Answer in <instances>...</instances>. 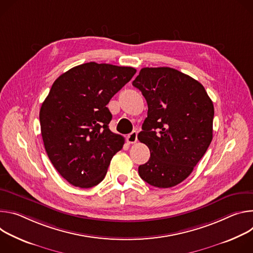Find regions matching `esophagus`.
<instances>
[{
  "instance_id": "34e87169",
  "label": "esophagus",
  "mask_w": 253,
  "mask_h": 253,
  "mask_svg": "<svg viewBox=\"0 0 253 253\" xmlns=\"http://www.w3.org/2000/svg\"><path fill=\"white\" fill-rule=\"evenodd\" d=\"M126 141L128 144H134L137 141V132L135 130H133L129 134H127Z\"/></svg>"
}]
</instances>
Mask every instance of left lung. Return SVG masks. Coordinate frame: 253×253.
<instances>
[{"mask_svg": "<svg viewBox=\"0 0 253 253\" xmlns=\"http://www.w3.org/2000/svg\"><path fill=\"white\" fill-rule=\"evenodd\" d=\"M132 85L148 103L137 138L151 157L138 174L154 187H174L189 177L211 144L213 102L199 81L170 67L143 68Z\"/></svg>", "mask_w": 253, "mask_h": 253, "instance_id": "obj_1", "label": "left lung"}]
</instances>
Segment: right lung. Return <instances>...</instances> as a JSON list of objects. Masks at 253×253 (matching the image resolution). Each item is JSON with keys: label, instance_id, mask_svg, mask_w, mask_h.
<instances>
[{"label": "right lung", "instance_id": "obj_1", "mask_svg": "<svg viewBox=\"0 0 253 253\" xmlns=\"http://www.w3.org/2000/svg\"><path fill=\"white\" fill-rule=\"evenodd\" d=\"M132 67L88 62L61 74L40 109L46 153L71 185L91 188L105 177L125 138L112 132L106 104L131 79Z\"/></svg>", "mask_w": 253, "mask_h": 253}]
</instances>
